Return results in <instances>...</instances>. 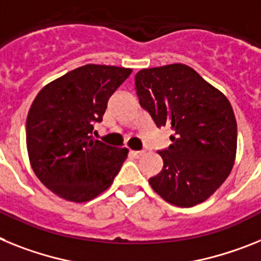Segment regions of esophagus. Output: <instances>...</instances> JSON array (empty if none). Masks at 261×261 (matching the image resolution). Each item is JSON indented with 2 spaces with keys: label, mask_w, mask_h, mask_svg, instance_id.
<instances>
[{
  "label": "esophagus",
  "mask_w": 261,
  "mask_h": 261,
  "mask_svg": "<svg viewBox=\"0 0 261 261\" xmlns=\"http://www.w3.org/2000/svg\"><path fill=\"white\" fill-rule=\"evenodd\" d=\"M130 153L134 156V158H137V159H139L140 156H143V151H130Z\"/></svg>",
  "instance_id": "obj_1"
}]
</instances>
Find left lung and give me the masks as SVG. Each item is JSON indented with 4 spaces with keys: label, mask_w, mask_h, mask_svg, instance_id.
I'll return each instance as SVG.
<instances>
[{
    "label": "left lung",
    "mask_w": 261,
    "mask_h": 261,
    "mask_svg": "<svg viewBox=\"0 0 261 261\" xmlns=\"http://www.w3.org/2000/svg\"><path fill=\"white\" fill-rule=\"evenodd\" d=\"M140 106L172 144L159 149L163 169L148 182L181 207L203 202L230 174L237 153V119L228 99L193 68L169 64L135 74Z\"/></svg>",
    "instance_id": "left-lung-1"
}]
</instances>
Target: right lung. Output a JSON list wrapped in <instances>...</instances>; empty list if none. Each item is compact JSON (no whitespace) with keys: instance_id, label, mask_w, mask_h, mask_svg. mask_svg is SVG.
Listing matches in <instances>:
<instances>
[{"instance_id":"add662e5","label":"right lung","mask_w":261,"mask_h":261,"mask_svg":"<svg viewBox=\"0 0 261 261\" xmlns=\"http://www.w3.org/2000/svg\"><path fill=\"white\" fill-rule=\"evenodd\" d=\"M130 68L88 64L43 88L26 121L27 152L44 187L72 202H87L108 189L127 149L93 139L108 101Z\"/></svg>"}]
</instances>
